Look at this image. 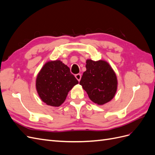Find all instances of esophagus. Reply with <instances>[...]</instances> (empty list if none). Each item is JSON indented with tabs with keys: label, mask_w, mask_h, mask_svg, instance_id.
Returning a JSON list of instances; mask_svg holds the SVG:
<instances>
[{
	"label": "esophagus",
	"mask_w": 155,
	"mask_h": 155,
	"mask_svg": "<svg viewBox=\"0 0 155 155\" xmlns=\"http://www.w3.org/2000/svg\"><path fill=\"white\" fill-rule=\"evenodd\" d=\"M75 77H76V78L78 79V81H79L81 80V75L80 74H76L75 75Z\"/></svg>",
	"instance_id": "obj_1"
}]
</instances>
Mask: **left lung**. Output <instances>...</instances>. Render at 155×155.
I'll return each instance as SVG.
<instances>
[{"label":"left lung","mask_w":155,"mask_h":155,"mask_svg":"<svg viewBox=\"0 0 155 155\" xmlns=\"http://www.w3.org/2000/svg\"><path fill=\"white\" fill-rule=\"evenodd\" d=\"M84 72L79 84L95 104L102 105L113 99L118 88L116 73L104 60L86 61Z\"/></svg>","instance_id":"left-lung-1"}]
</instances>
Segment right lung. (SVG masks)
I'll list each match as a JSON object with an SVG mask.
<instances>
[{
  "instance_id": "add662e5",
  "label": "right lung",
  "mask_w": 155,
  "mask_h": 155,
  "mask_svg": "<svg viewBox=\"0 0 155 155\" xmlns=\"http://www.w3.org/2000/svg\"><path fill=\"white\" fill-rule=\"evenodd\" d=\"M78 83L67 65L55 60L43 65L37 76L35 87L41 100L46 105L59 107Z\"/></svg>"
}]
</instances>
